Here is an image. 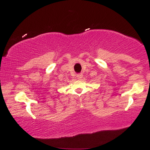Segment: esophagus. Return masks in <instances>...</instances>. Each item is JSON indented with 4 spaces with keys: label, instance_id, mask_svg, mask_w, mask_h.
Masks as SVG:
<instances>
[{
    "label": "esophagus",
    "instance_id": "1",
    "mask_svg": "<svg viewBox=\"0 0 150 150\" xmlns=\"http://www.w3.org/2000/svg\"><path fill=\"white\" fill-rule=\"evenodd\" d=\"M82 76H83V75H82V74H78V75H77V78L80 80V79L82 78Z\"/></svg>",
    "mask_w": 150,
    "mask_h": 150
}]
</instances>
